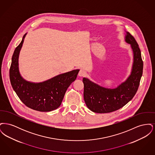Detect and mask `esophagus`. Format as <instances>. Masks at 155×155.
<instances>
[{"instance_id": "1", "label": "esophagus", "mask_w": 155, "mask_h": 155, "mask_svg": "<svg viewBox=\"0 0 155 155\" xmlns=\"http://www.w3.org/2000/svg\"><path fill=\"white\" fill-rule=\"evenodd\" d=\"M86 74H87L86 71L85 70H82V69L80 70V71L78 73V75L80 77H84L85 75H86Z\"/></svg>"}]
</instances>
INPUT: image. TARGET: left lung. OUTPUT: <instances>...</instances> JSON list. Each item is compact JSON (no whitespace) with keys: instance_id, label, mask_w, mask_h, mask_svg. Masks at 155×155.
Here are the masks:
<instances>
[{"instance_id":"left-lung-1","label":"left lung","mask_w":155,"mask_h":155,"mask_svg":"<svg viewBox=\"0 0 155 155\" xmlns=\"http://www.w3.org/2000/svg\"><path fill=\"white\" fill-rule=\"evenodd\" d=\"M125 41L131 45L134 59L131 74L124 82L115 88H107L83 78L84 99L89 109L93 112L107 113L117 110L130 102L137 92L143 72L140 49L128 32H126Z\"/></svg>"}]
</instances>
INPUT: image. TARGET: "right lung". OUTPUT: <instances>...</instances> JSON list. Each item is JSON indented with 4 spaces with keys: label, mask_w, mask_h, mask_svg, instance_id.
Segmentation results:
<instances>
[{
    "label": "right lung",
    "mask_w": 155,
    "mask_h": 155,
    "mask_svg": "<svg viewBox=\"0 0 155 155\" xmlns=\"http://www.w3.org/2000/svg\"><path fill=\"white\" fill-rule=\"evenodd\" d=\"M15 48L10 68V80L15 92L22 103L35 110H54L60 106L67 89L77 78L80 70L59 74L46 81L35 83L24 80L19 72L18 56L24 39Z\"/></svg>",
    "instance_id": "add662e5"
}]
</instances>
